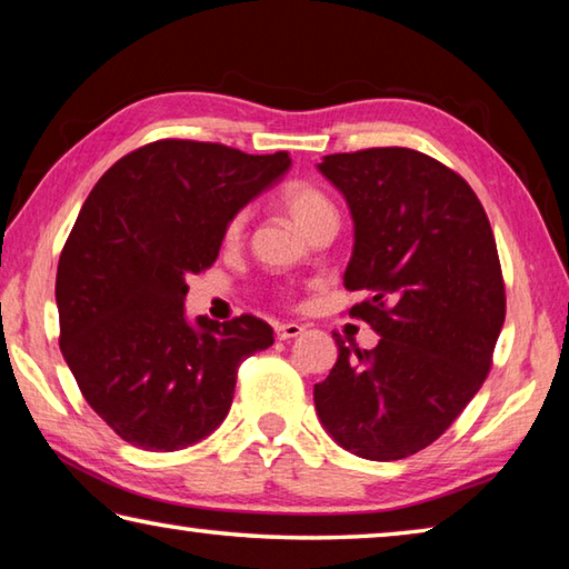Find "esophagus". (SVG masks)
<instances>
[{
	"label": "esophagus",
	"instance_id": "34e87169",
	"mask_svg": "<svg viewBox=\"0 0 569 569\" xmlns=\"http://www.w3.org/2000/svg\"><path fill=\"white\" fill-rule=\"evenodd\" d=\"M303 333V326L298 323H276V336L281 341H288V339H296V336Z\"/></svg>",
	"mask_w": 569,
	"mask_h": 569
}]
</instances>
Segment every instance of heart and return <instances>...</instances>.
<instances>
[{"instance_id":"1","label":"heart","mask_w":569,"mask_h":569,"mask_svg":"<svg viewBox=\"0 0 569 569\" xmlns=\"http://www.w3.org/2000/svg\"><path fill=\"white\" fill-rule=\"evenodd\" d=\"M278 203L286 210L288 216H291L293 223L308 233L313 226L319 223H336V208L329 200V196L321 188L311 186V182H303V180H296V182H288L283 186L281 196H278ZM246 210H240L233 218H230V223L226 228V240L228 243H233L240 236H243V228H246Z\"/></svg>"}]
</instances>
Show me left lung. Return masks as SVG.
I'll use <instances>...</instances> for the list:
<instances>
[{
	"mask_svg": "<svg viewBox=\"0 0 569 569\" xmlns=\"http://www.w3.org/2000/svg\"><path fill=\"white\" fill-rule=\"evenodd\" d=\"M319 170L349 203L351 308L381 339L339 346L313 387L323 429L356 457L403 459L451 427L492 369L505 281L489 218L469 182L409 148L336 152Z\"/></svg>",
	"mask_w": 569,
	"mask_h": 569,
	"instance_id": "left-lung-1",
	"label": "left lung"
}]
</instances>
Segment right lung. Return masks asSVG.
<instances>
[{
  "instance_id": "right-lung-1",
  "label": "right lung",
  "mask_w": 569,
  "mask_h": 569,
  "mask_svg": "<svg viewBox=\"0 0 569 569\" xmlns=\"http://www.w3.org/2000/svg\"><path fill=\"white\" fill-rule=\"evenodd\" d=\"M288 166V152L158 140L114 162L84 200L57 266L60 349L94 413L132 447L206 439L233 403L240 361L273 343L256 316L188 323L182 303L230 218Z\"/></svg>"
}]
</instances>
